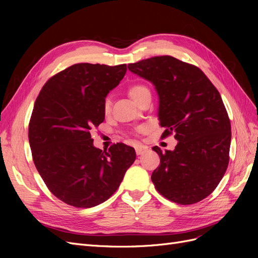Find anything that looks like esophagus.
<instances>
[{"label": "esophagus", "mask_w": 258, "mask_h": 258, "mask_svg": "<svg viewBox=\"0 0 258 258\" xmlns=\"http://www.w3.org/2000/svg\"><path fill=\"white\" fill-rule=\"evenodd\" d=\"M147 150H148V147L146 145H138L136 147V153H137V155H142L145 152H147Z\"/></svg>", "instance_id": "34e87169"}]
</instances>
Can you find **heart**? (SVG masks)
Wrapping results in <instances>:
<instances>
[{"label":"heart","mask_w":258,"mask_h":258,"mask_svg":"<svg viewBox=\"0 0 258 258\" xmlns=\"http://www.w3.org/2000/svg\"><path fill=\"white\" fill-rule=\"evenodd\" d=\"M148 93L151 95L150 89H148L146 85L141 84V83H137V84L131 85L130 87L128 88V95L132 100L135 101L136 103H138L140 100H141L144 96L148 95ZM103 111L106 115L110 114V112H111V101H110V99H105L104 103H103ZM145 130H146L145 126H141L139 128L140 132H143Z\"/></svg>","instance_id":"b5f03b06"}]
</instances>
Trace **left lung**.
<instances>
[{
  "instance_id": "obj_1",
  "label": "left lung",
  "mask_w": 258,
  "mask_h": 258,
  "mask_svg": "<svg viewBox=\"0 0 258 258\" xmlns=\"http://www.w3.org/2000/svg\"><path fill=\"white\" fill-rule=\"evenodd\" d=\"M129 71L151 82L159 99L158 119L174 134V151L162 153L154 170L155 188L179 205L208 197L223 178L229 162L231 127L220 92L197 67L171 56L130 63Z\"/></svg>"
}]
</instances>
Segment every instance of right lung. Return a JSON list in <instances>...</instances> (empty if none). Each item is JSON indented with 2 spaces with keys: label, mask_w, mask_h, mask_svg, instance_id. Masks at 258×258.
Returning <instances> with one entry per match:
<instances>
[{
  "label": "right lung",
  "mask_w": 258,
  "mask_h": 258,
  "mask_svg": "<svg viewBox=\"0 0 258 258\" xmlns=\"http://www.w3.org/2000/svg\"><path fill=\"white\" fill-rule=\"evenodd\" d=\"M126 64L77 63L44 85L29 123L34 165L48 189L76 208H92L110 198L136 160L123 143L101 151L91 130L103 122L107 93L118 86Z\"/></svg>",
  "instance_id": "add662e5"
}]
</instances>
